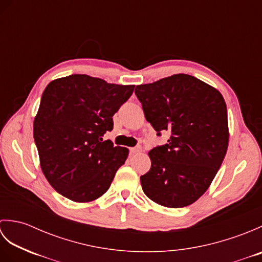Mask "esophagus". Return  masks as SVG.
<instances>
[{
  "label": "esophagus",
  "instance_id": "obj_1",
  "mask_svg": "<svg viewBox=\"0 0 262 262\" xmlns=\"http://www.w3.org/2000/svg\"><path fill=\"white\" fill-rule=\"evenodd\" d=\"M129 151H130V153H138V152H141V151H142V147H141V146L130 147V148H129Z\"/></svg>",
  "mask_w": 262,
  "mask_h": 262
}]
</instances>
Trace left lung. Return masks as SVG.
<instances>
[{
	"label": "left lung",
	"instance_id": "8db88e82",
	"mask_svg": "<svg viewBox=\"0 0 262 262\" xmlns=\"http://www.w3.org/2000/svg\"><path fill=\"white\" fill-rule=\"evenodd\" d=\"M135 94L158 136L170 134L168 143L148 153L151 169L141 177L144 193L165 207L191 205L207 190L227 151L223 96L188 74L137 85Z\"/></svg>",
	"mask_w": 262,
	"mask_h": 262
}]
</instances>
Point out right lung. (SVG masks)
Wrapping results in <instances>:
<instances>
[{
  "label": "right lung",
  "mask_w": 262,
  "mask_h": 262,
  "mask_svg": "<svg viewBox=\"0 0 262 262\" xmlns=\"http://www.w3.org/2000/svg\"><path fill=\"white\" fill-rule=\"evenodd\" d=\"M134 88L85 74L60 77L46 86L33 138L43 174L62 196L88 203L109 189L128 149L102 137L113 130V116Z\"/></svg>",
  "instance_id": "right-lung-1"
}]
</instances>
